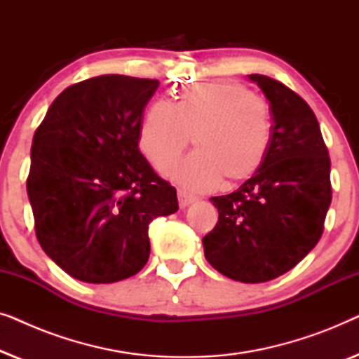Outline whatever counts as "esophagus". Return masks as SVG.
<instances>
[{
    "label": "esophagus",
    "instance_id": "34e87169",
    "mask_svg": "<svg viewBox=\"0 0 359 359\" xmlns=\"http://www.w3.org/2000/svg\"><path fill=\"white\" fill-rule=\"evenodd\" d=\"M196 198L193 194L186 193L184 189H178V203H180V208L184 209L186 205H189L191 203H194Z\"/></svg>",
    "mask_w": 359,
    "mask_h": 359
}]
</instances>
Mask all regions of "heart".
<instances>
[{"label": "heart", "mask_w": 359, "mask_h": 359, "mask_svg": "<svg viewBox=\"0 0 359 359\" xmlns=\"http://www.w3.org/2000/svg\"><path fill=\"white\" fill-rule=\"evenodd\" d=\"M194 135L196 150L175 167ZM273 137L266 102L233 81H210L180 93L178 101H155L139 129V149L155 168L191 191H208L222 180L235 186L257 173Z\"/></svg>", "instance_id": "1"}]
</instances>
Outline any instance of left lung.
<instances>
[{
    "instance_id": "left-lung-1",
    "label": "left lung",
    "mask_w": 359,
    "mask_h": 359,
    "mask_svg": "<svg viewBox=\"0 0 359 359\" xmlns=\"http://www.w3.org/2000/svg\"><path fill=\"white\" fill-rule=\"evenodd\" d=\"M269 101L273 137L263 165L227 196L203 238L205 259L240 283H266L292 269L316 247L332 203L330 156L317 117L281 81L248 75Z\"/></svg>"
}]
</instances>
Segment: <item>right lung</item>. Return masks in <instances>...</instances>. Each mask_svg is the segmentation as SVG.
Instances as JSON below:
<instances>
[{"mask_svg":"<svg viewBox=\"0 0 359 359\" xmlns=\"http://www.w3.org/2000/svg\"><path fill=\"white\" fill-rule=\"evenodd\" d=\"M158 80L101 75L68 86L37 127L27 196L47 257L83 283L134 276L149 225L178 210L176 189L139 150L142 112Z\"/></svg>","mask_w":359,"mask_h":359,"instance_id":"1","label":"right lung"}]
</instances>
